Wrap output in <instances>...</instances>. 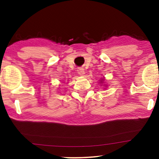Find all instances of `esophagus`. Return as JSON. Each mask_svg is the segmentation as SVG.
<instances>
[{
  "instance_id": "esophagus-1",
  "label": "esophagus",
  "mask_w": 159,
  "mask_h": 159,
  "mask_svg": "<svg viewBox=\"0 0 159 159\" xmlns=\"http://www.w3.org/2000/svg\"><path fill=\"white\" fill-rule=\"evenodd\" d=\"M77 72H78V74H79L80 75L83 76L84 75V73H85V71H84L83 68H79V69H77Z\"/></svg>"
}]
</instances>
